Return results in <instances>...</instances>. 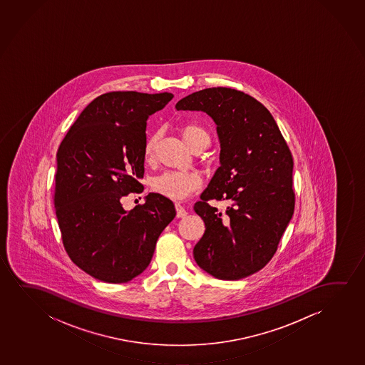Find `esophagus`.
<instances>
[{"instance_id":"obj_1","label":"esophagus","mask_w":365,"mask_h":365,"mask_svg":"<svg viewBox=\"0 0 365 365\" xmlns=\"http://www.w3.org/2000/svg\"><path fill=\"white\" fill-rule=\"evenodd\" d=\"M175 212H177V217L178 218H183L187 215V210H185V207L183 205H180V203H175Z\"/></svg>"}]
</instances>
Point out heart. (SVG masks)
Here are the masks:
<instances>
[{"mask_svg":"<svg viewBox=\"0 0 365 365\" xmlns=\"http://www.w3.org/2000/svg\"><path fill=\"white\" fill-rule=\"evenodd\" d=\"M180 133L190 150H200L210 143V135L202 125L190 123L180 125ZM158 135L153 133L145 140L143 147V158L147 163L155 160ZM202 185V177L197 172H165L155 177L152 182V190L157 195H163L168 200H182Z\"/></svg>","mask_w":365,"mask_h":365,"instance_id":"heart-1","label":"heart"}]
</instances>
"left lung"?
<instances>
[{"label": "left lung", "mask_w": 365, "mask_h": 365, "mask_svg": "<svg viewBox=\"0 0 365 365\" xmlns=\"http://www.w3.org/2000/svg\"><path fill=\"white\" fill-rule=\"evenodd\" d=\"M175 108L208 113L222 148L220 167L195 205L205 225L195 262L218 279H242L269 263L294 213L293 155L269 110L242 91L205 88ZM213 199L230 203L223 215L207 203Z\"/></svg>", "instance_id": "left-lung-1"}]
</instances>
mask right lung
I'll return each mask as SVG.
<instances>
[{"mask_svg": "<svg viewBox=\"0 0 365 365\" xmlns=\"http://www.w3.org/2000/svg\"><path fill=\"white\" fill-rule=\"evenodd\" d=\"M172 93L118 91L82 110L57 150L53 205L66 253L106 283H127L150 264L155 243L175 217L172 200L157 193L125 212L120 200L142 193L148 115Z\"/></svg>", "mask_w": 365, "mask_h": 365, "instance_id": "1", "label": "right lung"}]
</instances>
